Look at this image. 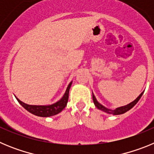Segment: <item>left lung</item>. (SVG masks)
<instances>
[{
  "label": "left lung",
  "instance_id": "left-lung-1",
  "mask_svg": "<svg viewBox=\"0 0 154 154\" xmlns=\"http://www.w3.org/2000/svg\"><path fill=\"white\" fill-rule=\"evenodd\" d=\"M143 92H141L140 94V96L135 99V100H133V102H131L129 104L126 105V106H120V107H118V108H116L115 109H110L106 108V107H105L104 106L101 104V103H99V102L97 101V99H96V96H94L93 92H92V99H93V103L95 104V106H96V108L99 109V110H102L103 112H106V113L109 114H112V115H120V114H123L125 112H126L127 111H129L130 109H131L137 103L138 101L140 100V99L141 98V96H143Z\"/></svg>",
  "mask_w": 154,
  "mask_h": 154
}]
</instances>
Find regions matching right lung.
I'll use <instances>...</instances> for the list:
<instances>
[{"label":"right lung","instance_id":"obj_1","mask_svg":"<svg viewBox=\"0 0 154 154\" xmlns=\"http://www.w3.org/2000/svg\"><path fill=\"white\" fill-rule=\"evenodd\" d=\"M72 83V81L68 85L66 91H65V94L62 97V99H59L58 102L53 103L51 105H47V106H37V105H28L26 103H23L20 99H17V102L24 107L27 111L31 112V114H34L38 116H41V117H49V116H52L58 114L61 112L65 108L66 105H67L68 100H69V93L70 87Z\"/></svg>","mask_w":154,"mask_h":154}]
</instances>
